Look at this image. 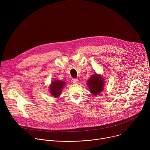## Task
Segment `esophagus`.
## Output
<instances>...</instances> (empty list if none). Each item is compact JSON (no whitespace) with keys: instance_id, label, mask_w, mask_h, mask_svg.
<instances>
[{"instance_id":"34e87169","label":"esophagus","mask_w":150,"mask_h":150,"mask_svg":"<svg viewBox=\"0 0 150 150\" xmlns=\"http://www.w3.org/2000/svg\"><path fill=\"white\" fill-rule=\"evenodd\" d=\"M72 82L73 83H76L78 82V79H76V78H73L72 79Z\"/></svg>"}]
</instances>
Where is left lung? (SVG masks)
I'll return each instance as SVG.
<instances>
[{"mask_svg": "<svg viewBox=\"0 0 150 150\" xmlns=\"http://www.w3.org/2000/svg\"><path fill=\"white\" fill-rule=\"evenodd\" d=\"M87 84L90 93L93 95L97 96L103 92L104 89L105 79L101 74H95L88 79Z\"/></svg>", "mask_w": 150, "mask_h": 150, "instance_id": "1", "label": "left lung"}]
</instances>
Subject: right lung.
Returning a JSON list of instances; mask_svg holds the SVG:
<instances>
[{"mask_svg": "<svg viewBox=\"0 0 150 150\" xmlns=\"http://www.w3.org/2000/svg\"><path fill=\"white\" fill-rule=\"evenodd\" d=\"M66 82L60 80H54L51 82L49 90L50 94L56 98H57L61 95L63 88L66 85Z\"/></svg>", "mask_w": 150, "mask_h": 150, "instance_id": "obj_1", "label": "right lung"}]
</instances>
